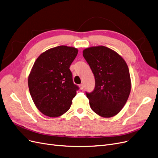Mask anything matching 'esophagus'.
I'll return each mask as SVG.
<instances>
[{
	"mask_svg": "<svg viewBox=\"0 0 158 158\" xmlns=\"http://www.w3.org/2000/svg\"><path fill=\"white\" fill-rule=\"evenodd\" d=\"M79 88H80L81 90H83L84 89V85L83 84H81L79 85Z\"/></svg>",
	"mask_w": 158,
	"mask_h": 158,
	"instance_id": "1",
	"label": "esophagus"
}]
</instances>
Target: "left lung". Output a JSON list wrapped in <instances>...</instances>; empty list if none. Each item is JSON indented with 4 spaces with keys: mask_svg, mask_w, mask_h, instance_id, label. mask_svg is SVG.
Masks as SVG:
<instances>
[{
    "mask_svg": "<svg viewBox=\"0 0 158 158\" xmlns=\"http://www.w3.org/2000/svg\"><path fill=\"white\" fill-rule=\"evenodd\" d=\"M83 55L95 78L94 90L86 93L91 109L103 118L115 116L124 107L131 90L126 62L118 53L104 46L85 48Z\"/></svg>",
    "mask_w": 158,
    "mask_h": 158,
    "instance_id": "obj_1",
    "label": "left lung"
}]
</instances>
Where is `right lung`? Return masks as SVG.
<instances>
[{
  "instance_id": "add662e5",
  "label": "right lung",
  "mask_w": 158,
  "mask_h": 158,
  "mask_svg": "<svg viewBox=\"0 0 158 158\" xmlns=\"http://www.w3.org/2000/svg\"><path fill=\"white\" fill-rule=\"evenodd\" d=\"M77 53L76 48L62 45L46 50L35 60L28 86L35 106L44 115L56 118L70 108L79 88L69 67Z\"/></svg>"
}]
</instances>
